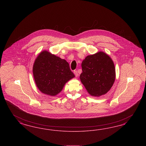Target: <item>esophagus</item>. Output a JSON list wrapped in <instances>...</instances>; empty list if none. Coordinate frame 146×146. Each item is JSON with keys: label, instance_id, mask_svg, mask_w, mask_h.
I'll return each mask as SVG.
<instances>
[{"label": "esophagus", "instance_id": "esophagus-1", "mask_svg": "<svg viewBox=\"0 0 146 146\" xmlns=\"http://www.w3.org/2000/svg\"><path fill=\"white\" fill-rule=\"evenodd\" d=\"M74 74H75V76H76V77H78V76L79 75V74H78V71H74Z\"/></svg>", "mask_w": 146, "mask_h": 146}]
</instances>
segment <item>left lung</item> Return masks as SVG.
Segmentation results:
<instances>
[{"instance_id": "obj_1", "label": "left lung", "mask_w": 146, "mask_h": 146, "mask_svg": "<svg viewBox=\"0 0 146 146\" xmlns=\"http://www.w3.org/2000/svg\"><path fill=\"white\" fill-rule=\"evenodd\" d=\"M80 78L88 93L93 96L106 94L115 78V65L107 54L100 51L85 58Z\"/></svg>"}]
</instances>
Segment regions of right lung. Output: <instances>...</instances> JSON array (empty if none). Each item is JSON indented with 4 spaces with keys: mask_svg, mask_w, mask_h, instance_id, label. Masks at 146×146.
<instances>
[{
    "mask_svg": "<svg viewBox=\"0 0 146 146\" xmlns=\"http://www.w3.org/2000/svg\"><path fill=\"white\" fill-rule=\"evenodd\" d=\"M33 73L38 89L52 96L60 93L67 82L75 77L65 59L45 50L36 58Z\"/></svg>",
    "mask_w": 146,
    "mask_h": 146,
    "instance_id": "obj_1",
    "label": "right lung"
}]
</instances>
